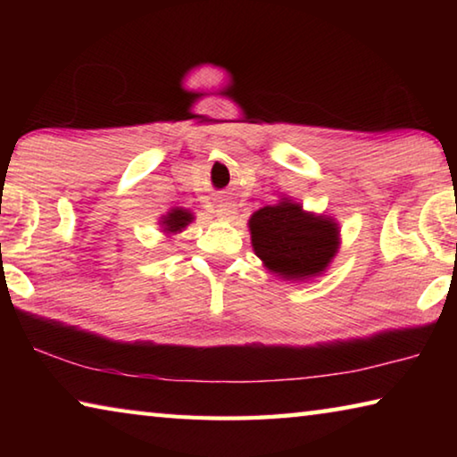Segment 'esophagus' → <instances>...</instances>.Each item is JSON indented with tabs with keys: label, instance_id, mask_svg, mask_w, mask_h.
<instances>
[{
	"label": "esophagus",
	"instance_id": "obj_1",
	"mask_svg": "<svg viewBox=\"0 0 457 457\" xmlns=\"http://www.w3.org/2000/svg\"><path fill=\"white\" fill-rule=\"evenodd\" d=\"M236 215H237V212L231 204H221V205H218V210H215V218L221 220V221L236 220Z\"/></svg>",
	"mask_w": 457,
	"mask_h": 457
}]
</instances>
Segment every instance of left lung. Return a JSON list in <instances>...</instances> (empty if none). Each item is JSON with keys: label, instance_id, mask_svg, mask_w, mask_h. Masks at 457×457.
Listing matches in <instances>:
<instances>
[{"label": "left lung", "instance_id": "1", "mask_svg": "<svg viewBox=\"0 0 457 457\" xmlns=\"http://www.w3.org/2000/svg\"><path fill=\"white\" fill-rule=\"evenodd\" d=\"M253 253L268 272L282 280L306 282L327 272L340 247L335 218L306 212L303 204L282 197L260 207L247 220Z\"/></svg>", "mask_w": 457, "mask_h": 457}]
</instances>
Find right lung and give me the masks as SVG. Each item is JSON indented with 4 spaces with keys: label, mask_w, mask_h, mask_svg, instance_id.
Masks as SVG:
<instances>
[{
    "label": "right lung",
    "mask_w": 457,
    "mask_h": 457,
    "mask_svg": "<svg viewBox=\"0 0 457 457\" xmlns=\"http://www.w3.org/2000/svg\"><path fill=\"white\" fill-rule=\"evenodd\" d=\"M193 220H195V215L185 210V207H171V210L159 218V228L165 236H175L181 234Z\"/></svg>",
    "instance_id": "add662e5"
}]
</instances>
